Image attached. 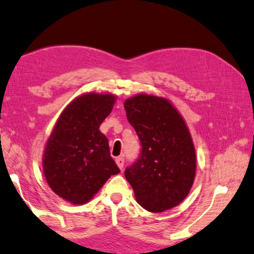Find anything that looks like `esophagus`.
Wrapping results in <instances>:
<instances>
[{"label": "esophagus", "mask_w": 254, "mask_h": 254, "mask_svg": "<svg viewBox=\"0 0 254 254\" xmlns=\"http://www.w3.org/2000/svg\"><path fill=\"white\" fill-rule=\"evenodd\" d=\"M116 163H117V165H118V167L120 168V170H123L124 164H125L124 157H117V158H116Z\"/></svg>", "instance_id": "obj_1"}]
</instances>
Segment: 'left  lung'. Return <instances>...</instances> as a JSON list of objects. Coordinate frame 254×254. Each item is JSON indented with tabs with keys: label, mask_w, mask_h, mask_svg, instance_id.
Wrapping results in <instances>:
<instances>
[{
	"label": "left lung",
	"mask_w": 254,
	"mask_h": 254,
	"mask_svg": "<svg viewBox=\"0 0 254 254\" xmlns=\"http://www.w3.org/2000/svg\"><path fill=\"white\" fill-rule=\"evenodd\" d=\"M141 150L125 177L136 201L149 212H163L183 201L192 188L196 156L186 124L165 98L138 95L124 104Z\"/></svg>",
	"instance_id": "obj_1"
}]
</instances>
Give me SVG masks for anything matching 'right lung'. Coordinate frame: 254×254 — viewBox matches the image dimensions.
I'll return each mask as SVG.
<instances>
[{
	"label": "right lung",
	"mask_w": 254,
	"mask_h": 254,
	"mask_svg": "<svg viewBox=\"0 0 254 254\" xmlns=\"http://www.w3.org/2000/svg\"><path fill=\"white\" fill-rule=\"evenodd\" d=\"M116 97L86 93L65 107L49 137L43 154V173L57 195L72 204L93 197L120 170L110 156L100 125L111 113Z\"/></svg>",
	"instance_id": "right-lung-1"
}]
</instances>
